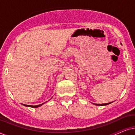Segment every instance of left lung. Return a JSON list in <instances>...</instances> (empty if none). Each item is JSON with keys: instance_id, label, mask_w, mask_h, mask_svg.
Masks as SVG:
<instances>
[{"instance_id": "1", "label": "left lung", "mask_w": 135, "mask_h": 135, "mask_svg": "<svg viewBox=\"0 0 135 135\" xmlns=\"http://www.w3.org/2000/svg\"><path fill=\"white\" fill-rule=\"evenodd\" d=\"M112 102H110V103H105V104H94L95 105H97V106H106V105H108V104H109L110 103H112Z\"/></svg>"}]
</instances>
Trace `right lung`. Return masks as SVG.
I'll use <instances>...</instances> for the list:
<instances>
[{"mask_svg": "<svg viewBox=\"0 0 135 135\" xmlns=\"http://www.w3.org/2000/svg\"><path fill=\"white\" fill-rule=\"evenodd\" d=\"M45 103H46V102H45ZM42 103V104H39V105H37V106H31V105H27V104H23V105H24V106H27V107H31V108H38V107H40V106H41L42 104H44V103Z\"/></svg>", "mask_w": 135, "mask_h": 135, "instance_id": "obj_1", "label": "right lung"}]
</instances>
